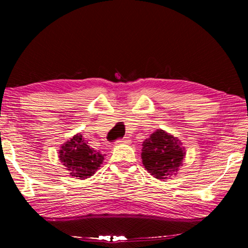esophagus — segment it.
<instances>
[{"mask_svg":"<svg viewBox=\"0 0 248 248\" xmlns=\"http://www.w3.org/2000/svg\"><path fill=\"white\" fill-rule=\"evenodd\" d=\"M130 142V140L128 139V138H124V139H119V140H117L116 141V143H115V146L116 145H119V144H125V143H129Z\"/></svg>","mask_w":248,"mask_h":248,"instance_id":"1","label":"esophagus"}]
</instances>
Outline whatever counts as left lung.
<instances>
[{
	"label": "left lung",
	"mask_w": 248,
	"mask_h": 248,
	"mask_svg": "<svg viewBox=\"0 0 248 248\" xmlns=\"http://www.w3.org/2000/svg\"><path fill=\"white\" fill-rule=\"evenodd\" d=\"M142 163L149 173L159 180L177 175L186 151L177 137L157 129L142 143Z\"/></svg>",
	"instance_id": "obj_1"
}]
</instances>
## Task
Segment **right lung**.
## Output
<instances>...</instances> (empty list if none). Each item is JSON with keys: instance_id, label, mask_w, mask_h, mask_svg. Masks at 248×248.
<instances>
[{"instance_id": "right-lung-1", "label": "right lung", "mask_w": 248, "mask_h": 248, "mask_svg": "<svg viewBox=\"0 0 248 248\" xmlns=\"http://www.w3.org/2000/svg\"><path fill=\"white\" fill-rule=\"evenodd\" d=\"M59 158L71 176L86 179L98 170L103 164L104 155L91 148L82 134L78 133L61 145Z\"/></svg>"}]
</instances>
